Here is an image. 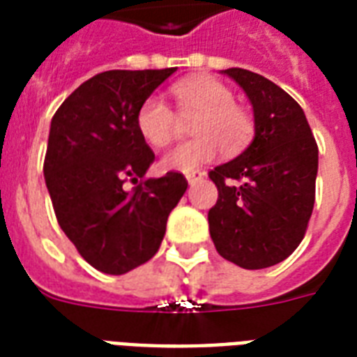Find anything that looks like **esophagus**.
<instances>
[{
	"mask_svg": "<svg viewBox=\"0 0 357 357\" xmlns=\"http://www.w3.org/2000/svg\"><path fill=\"white\" fill-rule=\"evenodd\" d=\"M204 176V171H188V173H186V181H188V184H196V182L202 181Z\"/></svg>",
	"mask_w": 357,
	"mask_h": 357,
	"instance_id": "obj_1",
	"label": "esophagus"
}]
</instances>
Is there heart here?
I'll return each instance as SVG.
<instances>
[{
  "mask_svg": "<svg viewBox=\"0 0 357 357\" xmlns=\"http://www.w3.org/2000/svg\"><path fill=\"white\" fill-rule=\"evenodd\" d=\"M182 119L196 118L190 125L194 139L175 144L161 155V167L188 173L215 160L222 148L228 155L241 152L255 132L253 118L234 104V93L225 83L211 77H194L171 89ZM178 118L160 96H148L137 112V131L152 146H163L173 139Z\"/></svg>",
  "mask_w": 357,
  "mask_h": 357,
  "instance_id": "obj_1",
  "label": "heart"
}]
</instances>
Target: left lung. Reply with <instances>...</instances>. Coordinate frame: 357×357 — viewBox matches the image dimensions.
Returning <instances> with one entry per match:
<instances>
[{"mask_svg":"<svg viewBox=\"0 0 357 357\" xmlns=\"http://www.w3.org/2000/svg\"><path fill=\"white\" fill-rule=\"evenodd\" d=\"M253 104L255 139L209 178L218 190L209 232L220 257L245 270L274 266L303 241L316 199L317 144L303 108L266 77L222 70Z\"/></svg>","mask_w":357,"mask_h":357,"instance_id":"obj_1","label":"left lung"}]
</instances>
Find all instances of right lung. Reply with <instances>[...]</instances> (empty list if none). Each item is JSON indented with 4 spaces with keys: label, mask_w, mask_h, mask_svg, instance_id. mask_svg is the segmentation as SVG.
Returning a JSON list of instances; mask_svg holds the SVG:
<instances>
[{
    "label": "right lung",
    "mask_w": 357,
    "mask_h": 357,
    "mask_svg": "<svg viewBox=\"0 0 357 357\" xmlns=\"http://www.w3.org/2000/svg\"><path fill=\"white\" fill-rule=\"evenodd\" d=\"M175 70L96 74L51 119L43 175L54 215L83 259L104 274L121 275L158 253L169 213L188 188L175 171L144 178L155 155L137 131L140 104Z\"/></svg>",
    "instance_id": "right-lung-1"
}]
</instances>
